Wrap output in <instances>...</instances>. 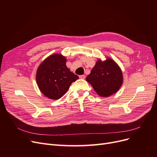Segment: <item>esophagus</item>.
I'll return each mask as SVG.
<instances>
[{
	"label": "esophagus",
	"mask_w": 157,
	"mask_h": 157,
	"mask_svg": "<svg viewBox=\"0 0 157 157\" xmlns=\"http://www.w3.org/2000/svg\"><path fill=\"white\" fill-rule=\"evenodd\" d=\"M79 78L80 79H85V75H81V76H79Z\"/></svg>",
	"instance_id": "1"
}]
</instances>
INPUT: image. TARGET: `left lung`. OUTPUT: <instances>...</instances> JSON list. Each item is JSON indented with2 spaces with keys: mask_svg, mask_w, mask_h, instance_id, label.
<instances>
[{
  "mask_svg": "<svg viewBox=\"0 0 157 157\" xmlns=\"http://www.w3.org/2000/svg\"><path fill=\"white\" fill-rule=\"evenodd\" d=\"M97 94L108 97L117 93L123 84V74L119 65L111 58L98 60L86 78Z\"/></svg>",
  "mask_w": 157,
  "mask_h": 157,
  "instance_id": "left-lung-1",
  "label": "left lung"
}]
</instances>
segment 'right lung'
<instances>
[{
    "label": "right lung",
    "mask_w": 157,
    "mask_h": 157,
    "mask_svg": "<svg viewBox=\"0 0 157 157\" xmlns=\"http://www.w3.org/2000/svg\"><path fill=\"white\" fill-rule=\"evenodd\" d=\"M65 56L56 53L47 57L37 68V86L43 94L50 99H59L67 92L72 82L79 79L67 68Z\"/></svg>",
    "instance_id": "add662e5"
}]
</instances>
